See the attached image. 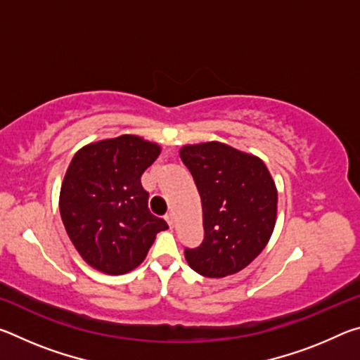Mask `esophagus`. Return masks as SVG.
Here are the masks:
<instances>
[{"mask_svg":"<svg viewBox=\"0 0 360 360\" xmlns=\"http://www.w3.org/2000/svg\"><path fill=\"white\" fill-rule=\"evenodd\" d=\"M165 219H167V222H168V225H169V229H173L174 227V214L173 212H168V214L165 216Z\"/></svg>","mask_w":360,"mask_h":360,"instance_id":"34e87169","label":"esophagus"}]
</instances>
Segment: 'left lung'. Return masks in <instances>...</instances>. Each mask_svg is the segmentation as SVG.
<instances>
[{
	"mask_svg": "<svg viewBox=\"0 0 360 360\" xmlns=\"http://www.w3.org/2000/svg\"><path fill=\"white\" fill-rule=\"evenodd\" d=\"M181 160L192 173L203 208L205 238L186 249L200 275L238 273L264 251L276 222L278 192L259 157L217 141L184 146Z\"/></svg>",
	"mask_w": 360,
	"mask_h": 360,
	"instance_id": "1",
	"label": "left lung"
}]
</instances>
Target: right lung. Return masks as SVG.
Here are the masks:
<instances>
[{
    "label": "right lung",
    "instance_id": "1",
    "mask_svg": "<svg viewBox=\"0 0 360 360\" xmlns=\"http://www.w3.org/2000/svg\"><path fill=\"white\" fill-rule=\"evenodd\" d=\"M160 148L135 135L84 146L72 157L60 191V214L70 240L90 266L124 275L148 255L168 224L148 208L141 174Z\"/></svg>",
    "mask_w": 360,
    "mask_h": 360
}]
</instances>
